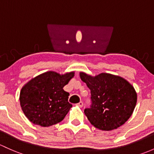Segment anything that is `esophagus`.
<instances>
[{
  "instance_id": "obj_1",
  "label": "esophagus",
  "mask_w": 154,
  "mask_h": 154,
  "mask_svg": "<svg viewBox=\"0 0 154 154\" xmlns=\"http://www.w3.org/2000/svg\"><path fill=\"white\" fill-rule=\"evenodd\" d=\"M77 106H78L79 107H82V106H83V103H82V101H80V103H77Z\"/></svg>"
}]
</instances>
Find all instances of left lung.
Wrapping results in <instances>:
<instances>
[{
  "label": "left lung",
  "instance_id": "left-lung-1",
  "mask_svg": "<svg viewBox=\"0 0 154 154\" xmlns=\"http://www.w3.org/2000/svg\"><path fill=\"white\" fill-rule=\"evenodd\" d=\"M80 77L91 90V104L84 113L95 128L102 131L114 130L131 117L137 95L127 80L107 73L92 77L80 72Z\"/></svg>",
  "mask_w": 154,
  "mask_h": 154
}]
</instances>
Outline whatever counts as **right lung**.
Masks as SVG:
<instances>
[{
  "instance_id": "obj_1",
  "label": "right lung",
  "mask_w": 154,
  "mask_h": 154,
  "mask_svg": "<svg viewBox=\"0 0 154 154\" xmlns=\"http://www.w3.org/2000/svg\"><path fill=\"white\" fill-rule=\"evenodd\" d=\"M74 72L60 75L47 72L32 79L22 88L20 106L29 120L42 127L61 122L72 105L68 102L69 94L63 87L74 77Z\"/></svg>"
}]
</instances>
